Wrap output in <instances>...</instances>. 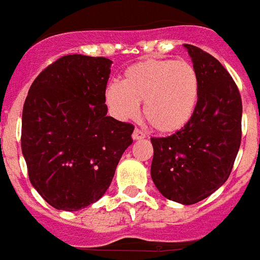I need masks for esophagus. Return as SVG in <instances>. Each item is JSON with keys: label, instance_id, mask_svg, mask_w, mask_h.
I'll list each match as a JSON object with an SVG mask.
<instances>
[{"label": "esophagus", "instance_id": "1", "mask_svg": "<svg viewBox=\"0 0 260 260\" xmlns=\"http://www.w3.org/2000/svg\"><path fill=\"white\" fill-rule=\"evenodd\" d=\"M132 138H134L135 140H139V139L146 138V132H143V131H142V129H139V128H136V129L134 131V134H132Z\"/></svg>", "mask_w": 260, "mask_h": 260}]
</instances>
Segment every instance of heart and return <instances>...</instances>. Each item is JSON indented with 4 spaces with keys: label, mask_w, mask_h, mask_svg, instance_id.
<instances>
[{
    "label": "heart",
    "mask_w": 260,
    "mask_h": 260,
    "mask_svg": "<svg viewBox=\"0 0 260 260\" xmlns=\"http://www.w3.org/2000/svg\"><path fill=\"white\" fill-rule=\"evenodd\" d=\"M105 104L117 120H134L140 112L154 129L172 134L181 129L195 113L199 79L185 59H144L128 67L122 83L110 82Z\"/></svg>",
    "instance_id": "1"
}]
</instances>
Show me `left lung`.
<instances>
[{"instance_id":"8db88e82","label":"left lung","mask_w":260,"mask_h":260,"mask_svg":"<svg viewBox=\"0 0 260 260\" xmlns=\"http://www.w3.org/2000/svg\"><path fill=\"white\" fill-rule=\"evenodd\" d=\"M199 79L195 113L166 138H151L152 181L169 201L193 205L217 191L229 177L241 143L240 91L213 55L184 45Z\"/></svg>"}]
</instances>
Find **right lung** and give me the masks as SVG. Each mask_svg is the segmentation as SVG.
Wrapping results in <instances>:
<instances>
[{
	"mask_svg": "<svg viewBox=\"0 0 260 260\" xmlns=\"http://www.w3.org/2000/svg\"><path fill=\"white\" fill-rule=\"evenodd\" d=\"M112 61L69 54L39 73L21 118L29 181L54 209L77 211L102 198L135 126L108 116Z\"/></svg>",
	"mask_w": 260,
	"mask_h": 260,
	"instance_id": "obj_1",
	"label": "right lung"
}]
</instances>
